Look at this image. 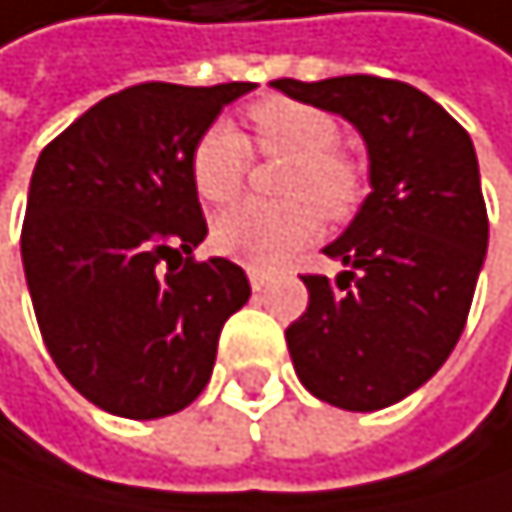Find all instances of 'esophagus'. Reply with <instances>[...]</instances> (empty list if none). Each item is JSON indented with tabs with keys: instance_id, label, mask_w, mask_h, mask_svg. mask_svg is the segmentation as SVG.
<instances>
[{
	"instance_id": "esophagus-1",
	"label": "esophagus",
	"mask_w": 512,
	"mask_h": 512,
	"mask_svg": "<svg viewBox=\"0 0 512 512\" xmlns=\"http://www.w3.org/2000/svg\"><path fill=\"white\" fill-rule=\"evenodd\" d=\"M250 287H253V290H265V287H268V275H265V271L250 268Z\"/></svg>"
}]
</instances>
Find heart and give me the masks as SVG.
<instances>
[{
  "instance_id": "1",
  "label": "heart",
  "mask_w": 512,
  "mask_h": 512,
  "mask_svg": "<svg viewBox=\"0 0 512 512\" xmlns=\"http://www.w3.org/2000/svg\"><path fill=\"white\" fill-rule=\"evenodd\" d=\"M253 148L262 157L290 160L278 182L284 203H241L213 222V247L253 268H275L309 247L327 222H346L361 203V163L340 148L343 126L327 110L268 95L250 107ZM250 172L247 138L228 123L200 132L188 157L194 194L210 206L241 197Z\"/></svg>"
}]
</instances>
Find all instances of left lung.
I'll return each mask as SVG.
<instances>
[{"mask_svg":"<svg viewBox=\"0 0 512 512\" xmlns=\"http://www.w3.org/2000/svg\"><path fill=\"white\" fill-rule=\"evenodd\" d=\"M346 117L371 157V194L324 253L333 284L302 275L309 309L287 327L299 383L346 411H380L433 377L467 324L488 247L473 141L420 89L371 73L275 79Z\"/></svg>","mask_w":512,"mask_h":512,"instance_id":"obj_1","label":"left lung"}]
</instances>
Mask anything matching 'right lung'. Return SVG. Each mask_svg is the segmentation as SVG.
Instances as JSON below:
<instances>
[{"label":"right lung","mask_w":512,"mask_h":512,"mask_svg":"<svg viewBox=\"0 0 512 512\" xmlns=\"http://www.w3.org/2000/svg\"><path fill=\"white\" fill-rule=\"evenodd\" d=\"M253 83H138L42 148L21 228L39 333L92 405L154 420L210 383L219 333L250 299L241 265L194 259L206 219L188 157Z\"/></svg>","instance_id":"right-lung-1"}]
</instances>
